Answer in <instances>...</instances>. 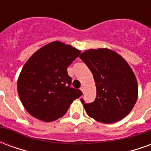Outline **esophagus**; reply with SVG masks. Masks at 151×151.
<instances>
[{"instance_id":"esophagus-1","label":"esophagus","mask_w":151,"mask_h":151,"mask_svg":"<svg viewBox=\"0 0 151 151\" xmlns=\"http://www.w3.org/2000/svg\"><path fill=\"white\" fill-rule=\"evenodd\" d=\"M80 90H81V91H82V93H84V90H85V88H84V86H82V87H81V88H80Z\"/></svg>"}]
</instances>
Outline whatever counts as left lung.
Listing matches in <instances>:
<instances>
[{
	"label": "left lung",
	"instance_id": "1",
	"mask_svg": "<svg viewBox=\"0 0 151 151\" xmlns=\"http://www.w3.org/2000/svg\"><path fill=\"white\" fill-rule=\"evenodd\" d=\"M79 57L91 71L96 98L91 104L81 101L90 117L111 124L125 117L133 109L138 95L136 77L123 57L108 48L89 49Z\"/></svg>",
	"mask_w": 151,
	"mask_h": 151
}]
</instances>
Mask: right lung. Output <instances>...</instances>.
I'll return each instance as SVG.
<instances>
[{
	"label": "right lung",
	"instance_id": "right-lung-1",
	"mask_svg": "<svg viewBox=\"0 0 151 151\" xmlns=\"http://www.w3.org/2000/svg\"><path fill=\"white\" fill-rule=\"evenodd\" d=\"M81 51L54 41L37 50L22 67L18 79V92L25 109L44 122L62 117L69 105L82 95L70 87L67 67Z\"/></svg>",
	"mask_w": 151,
	"mask_h": 151
}]
</instances>
